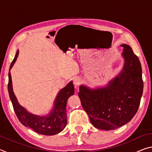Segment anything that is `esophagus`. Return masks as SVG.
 I'll return each mask as SVG.
<instances>
[{
	"instance_id": "esophagus-1",
	"label": "esophagus",
	"mask_w": 152,
	"mask_h": 152,
	"mask_svg": "<svg viewBox=\"0 0 152 152\" xmlns=\"http://www.w3.org/2000/svg\"><path fill=\"white\" fill-rule=\"evenodd\" d=\"M81 82H82L81 78H80L79 77H77V78L74 79V86H75L76 87V86H78L80 84H81Z\"/></svg>"
}]
</instances>
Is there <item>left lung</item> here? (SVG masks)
Listing matches in <instances>:
<instances>
[{
	"label": "left lung",
	"instance_id": "1",
	"mask_svg": "<svg viewBox=\"0 0 152 152\" xmlns=\"http://www.w3.org/2000/svg\"><path fill=\"white\" fill-rule=\"evenodd\" d=\"M123 48L122 70L104 87L80 86L78 96L92 125L99 129L114 130L133 119L140 106L143 82L140 60L129 45Z\"/></svg>",
	"mask_w": 152,
	"mask_h": 152
}]
</instances>
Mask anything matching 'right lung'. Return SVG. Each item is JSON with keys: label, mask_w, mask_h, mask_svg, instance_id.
Segmentation results:
<instances>
[{"label": "right lung", "mask_w": 152, "mask_h": 152, "mask_svg": "<svg viewBox=\"0 0 152 152\" xmlns=\"http://www.w3.org/2000/svg\"><path fill=\"white\" fill-rule=\"evenodd\" d=\"M19 51L17 50L14 60L11 62L9 72L8 91L10 99L12 102L15 114L19 121L25 127L31 129L39 134L53 135L61 132L65 128L67 123L66 104L69 97L74 94V88L72 81L61 89L57 94L53 102V107L49 114L40 115L29 113L20 105L12 89L11 75L10 70L16 61Z\"/></svg>", "instance_id": "add662e5"}]
</instances>
